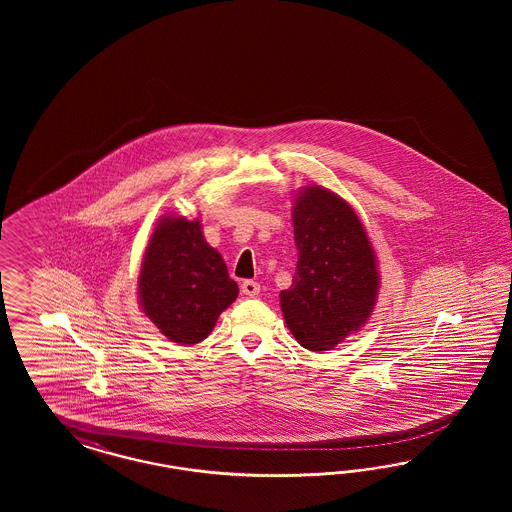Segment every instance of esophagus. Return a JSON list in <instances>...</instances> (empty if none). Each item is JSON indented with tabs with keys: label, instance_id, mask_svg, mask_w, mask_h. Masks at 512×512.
I'll return each mask as SVG.
<instances>
[{
	"label": "esophagus",
	"instance_id": "obj_1",
	"mask_svg": "<svg viewBox=\"0 0 512 512\" xmlns=\"http://www.w3.org/2000/svg\"><path fill=\"white\" fill-rule=\"evenodd\" d=\"M242 293L246 296H257L261 293V285L257 281H253V279H246L242 283Z\"/></svg>",
	"mask_w": 512,
	"mask_h": 512
}]
</instances>
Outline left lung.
I'll list each match as a JSON object with an SVG mask.
<instances>
[{
	"label": "left lung",
	"instance_id": "obj_1",
	"mask_svg": "<svg viewBox=\"0 0 512 512\" xmlns=\"http://www.w3.org/2000/svg\"><path fill=\"white\" fill-rule=\"evenodd\" d=\"M298 263L281 311L298 343L330 351L370 317L379 289L370 240L336 193L306 187L293 210Z\"/></svg>",
	"mask_w": 512,
	"mask_h": 512
}]
</instances>
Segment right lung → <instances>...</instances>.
<instances>
[{
    "label": "right lung",
    "mask_w": 512,
    "mask_h": 512,
    "mask_svg": "<svg viewBox=\"0 0 512 512\" xmlns=\"http://www.w3.org/2000/svg\"><path fill=\"white\" fill-rule=\"evenodd\" d=\"M238 296L227 264L204 240L201 223L186 217L159 221L140 268L144 313L169 340L193 345L204 340L219 313Z\"/></svg>",
    "instance_id": "1"
}]
</instances>
